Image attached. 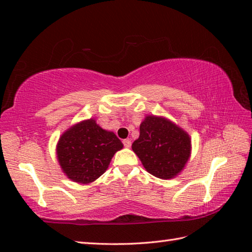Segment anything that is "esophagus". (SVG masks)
Masks as SVG:
<instances>
[{
    "instance_id": "esophagus-1",
    "label": "esophagus",
    "mask_w": 252,
    "mask_h": 252,
    "mask_svg": "<svg viewBox=\"0 0 252 252\" xmlns=\"http://www.w3.org/2000/svg\"><path fill=\"white\" fill-rule=\"evenodd\" d=\"M122 143H123V146H125L126 148H130L131 147V140H129V139L123 140Z\"/></svg>"
}]
</instances>
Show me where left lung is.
Masks as SVG:
<instances>
[{
    "label": "left lung",
    "mask_w": 252,
    "mask_h": 252,
    "mask_svg": "<svg viewBox=\"0 0 252 252\" xmlns=\"http://www.w3.org/2000/svg\"><path fill=\"white\" fill-rule=\"evenodd\" d=\"M189 135L163 118L149 116L140 126V136L132 144L149 173L171 179L181 171L190 157Z\"/></svg>",
    "instance_id": "8db88e82"
}]
</instances>
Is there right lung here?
<instances>
[{
  "label": "right lung",
  "mask_w": 252,
  "mask_h": 252,
  "mask_svg": "<svg viewBox=\"0 0 252 252\" xmlns=\"http://www.w3.org/2000/svg\"><path fill=\"white\" fill-rule=\"evenodd\" d=\"M122 148L113 132L103 130L90 119L72 126L60 138L58 159L71 180L87 185L105 172L114 153Z\"/></svg>",
  "instance_id": "obj_1"
}]
</instances>
